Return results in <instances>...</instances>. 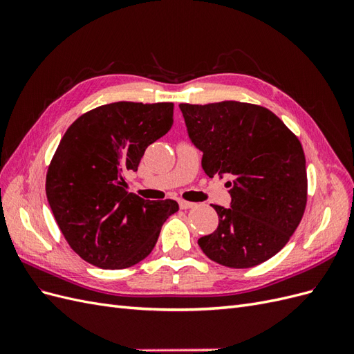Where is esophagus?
I'll list each match as a JSON object with an SVG mask.
<instances>
[{
    "mask_svg": "<svg viewBox=\"0 0 354 354\" xmlns=\"http://www.w3.org/2000/svg\"><path fill=\"white\" fill-rule=\"evenodd\" d=\"M194 205H195L194 202L183 201V199H180V201H178V207H180L181 209H189V208H192V207H194Z\"/></svg>",
    "mask_w": 354,
    "mask_h": 354,
    "instance_id": "1",
    "label": "esophagus"
}]
</instances>
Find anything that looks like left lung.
Wrapping results in <instances>:
<instances>
[{"label":"left lung","mask_w":354,"mask_h":354,"mask_svg":"<svg viewBox=\"0 0 354 354\" xmlns=\"http://www.w3.org/2000/svg\"><path fill=\"white\" fill-rule=\"evenodd\" d=\"M187 136L208 177L227 176L230 208L212 205L218 226L198 239L208 259L248 269L279 252L307 201L301 143L269 109L242 102L181 103Z\"/></svg>","instance_id":"8db88e82"}]
</instances>
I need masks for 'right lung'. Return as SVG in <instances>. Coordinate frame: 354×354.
Instances as JSON below:
<instances>
[{"instance_id": "obj_1", "label": "right lung", "mask_w": 354, "mask_h": 354, "mask_svg": "<svg viewBox=\"0 0 354 354\" xmlns=\"http://www.w3.org/2000/svg\"><path fill=\"white\" fill-rule=\"evenodd\" d=\"M173 103L116 102L81 115L62 137L46 192L63 236L82 260L127 269L152 252L176 201L127 192L149 145L173 125Z\"/></svg>"}]
</instances>
